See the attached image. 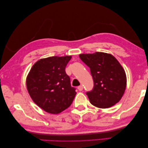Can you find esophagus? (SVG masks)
<instances>
[{
  "mask_svg": "<svg viewBox=\"0 0 148 148\" xmlns=\"http://www.w3.org/2000/svg\"><path fill=\"white\" fill-rule=\"evenodd\" d=\"M77 88H78L79 90H80V91H81V90H83V87L82 85H80V86H79L78 87H77Z\"/></svg>",
  "mask_w": 148,
  "mask_h": 148,
  "instance_id": "34e87169",
  "label": "esophagus"
}]
</instances>
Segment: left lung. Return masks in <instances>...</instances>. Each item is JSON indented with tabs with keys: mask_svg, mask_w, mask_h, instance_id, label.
<instances>
[{
	"mask_svg": "<svg viewBox=\"0 0 148 148\" xmlns=\"http://www.w3.org/2000/svg\"><path fill=\"white\" fill-rule=\"evenodd\" d=\"M81 60L89 67L94 87L87 92L90 103L100 108L112 107L119 103L126 87V75L112 54L104 52L81 53Z\"/></svg>",
	"mask_w": 148,
	"mask_h": 148,
	"instance_id": "1",
	"label": "left lung"
}]
</instances>
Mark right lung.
<instances>
[{
    "label": "right lung",
    "mask_w": 148,
    "mask_h": 148,
    "mask_svg": "<svg viewBox=\"0 0 148 148\" xmlns=\"http://www.w3.org/2000/svg\"><path fill=\"white\" fill-rule=\"evenodd\" d=\"M71 56L42 58L33 65L26 77L29 96L46 112L57 114L71 105L77 92L71 87L65 67Z\"/></svg>",
    "instance_id": "add662e5"
}]
</instances>
